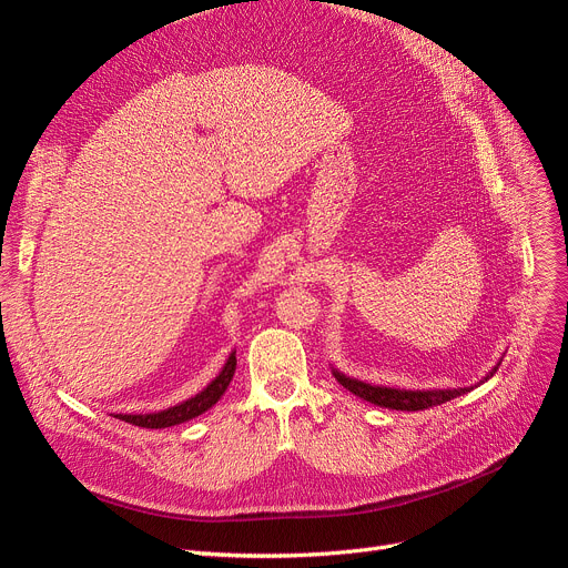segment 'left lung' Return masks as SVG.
<instances>
[{
    "label": "left lung",
    "mask_w": 568,
    "mask_h": 568,
    "mask_svg": "<svg viewBox=\"0 0 568 568\" xmlns=\"http://www.w3.org/2000/svg\"><path fill=\"white\" fill-rule=\"evenodd\" d=\"M497 367H500V363H497V365L493 367V372H488L478 384L488 382L490 376L497 372ZM332 372H334L336 382H338L343 388L355 393V395H359V398H363V400L374 403V405H379V407H388V409H403V412L428 409V407H434V405L448 403V400L457 398V395H464V393L474 390V386H467V388H434V390L388 388V386H372V384H365V382H357V379H353V376L341 374L338 369H332ZM478 384H476V386H478Z\"/></svg>",
    "instance_id": "1"
}]
</instances>
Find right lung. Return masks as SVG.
<instances>
[{"label": "right lung", "instance_id": "add662e5", "mask_svg": "<svg viewBox=\"0 0 568 568\" xmlns=\"http://www.w3.org/2000/svg\"><path fill=\"white\" fill-rule=\"evenodd\" d=\"M234 369H236V351L230 353L225 367H222L215 379L201 393H196L194 398H186V400L168 407V409H161V412H146V415H115V419H123L132 426H142V428H168V426L194 419V417L203 415L205 409H211L222 398V393L227 390V386L232 382Z\"/></svg>", "mask_w": 568, "mask_h": 568}]
</instances>
